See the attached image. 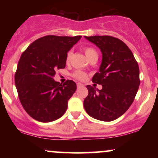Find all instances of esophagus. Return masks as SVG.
I'll return each instance as SVG.
<instances>
[{
	"instance_id": "obj_1",
	"label": "esophagus",
	"mask_w": 158,
	"mask_h": 158,
	"mask_svg": "<svg viewBox=\"0 0 158 158\" xmlns=\"http://www.w3.org/2000/svg\"><path fill=\"white\" fill-rule=\"evenodd\" d=\"M84 86V85L81 84V83H77V87L78 88H80V87H83Z\"/></svg>"
}]
</instances>
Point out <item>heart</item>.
Listing matches in <instances>:
<instances>
[{
    "label": "heart",
    "mask_w": 158,
    "mask_h": 158,
    "mask_svg": "<svg viewBox=\"0 0 158 158\" xmlns=\"http://www.w3.org/2000/svg\"><path fill=\"white\" fill-rule=\"evenodd\" d=\"M84 51H85V55H86L87 58H88V59H90L94 57L98 58L97 51L94 48H92V47H85L84 49ZM72 54H73V52H72L71 50H69L66 56L67 62H69V61H70ZM73 77L74 78H76V79H79V80H81V81L85 80V79H87V77H87V74L84 73V72L81 71V70H76V71L73 73Z\"/></svg>",
    "instance_id": "heart-1"
}]
</instances>
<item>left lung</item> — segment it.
<instances>
[{
  "label": "left lung",
  "instance_id": "obj_1",
  "mask_svg": "<svg viewBox=\"0 0 158 158\" xmlns=\"http://www.w3.org/2000/svg\"><path fill=\"white\" fill-rule=\"evenodd\" d=\"M85 38L102 52L99 71L94 74L92 81L102 85V88L87 85L88 95L84 108L94 119L113 121L122 116L135 99L140 82L138 64L131 50L119 39L110 35Z\"/></svg>",
  "mask_w": 158,
  "mask_h": 158
}]
</instances>
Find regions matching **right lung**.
<instances>
[{
  "label": "right lung",
  "mask_w": 158,
  "mask_h": 158,
  "mask_svg": "<svg viewBox=\"0 0 158 158\" xmlns=\"http://www.w3.org/2000/svg\"><path fill=\"white\" fill-rule=\"evenodd\" d=\"M81 35H46L35 40L20 58L15 74L19 97L27 113L42 123L60 118L77 90L73 80L64 84L53 79L56 70L65 68L66 56Z\"/></svg>",
  "instance_id": "add662e5"
}]
</instances>
